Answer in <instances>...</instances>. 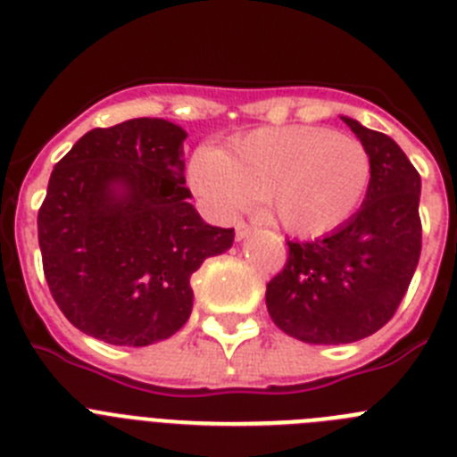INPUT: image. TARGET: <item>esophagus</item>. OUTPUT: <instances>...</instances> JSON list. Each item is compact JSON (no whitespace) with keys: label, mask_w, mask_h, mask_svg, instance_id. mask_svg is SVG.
<instances>
[{"label":"esophagus","mask_w":457,"mask_h":457,"mask_svg":"<svg viewBox=\"0 0 457 457\" xmlns=\"http://www.w3.org/2000/svg\"><path fill=\"white\" fill-rule=\"evenodd\" d=\"M252 231H253L252 226H249V224H245V221H240V224L236 226V240H237V242H240V240H245V237H249V236H252Z\"/></svg>","instance_id":"esophagus-1"}]
</instances>
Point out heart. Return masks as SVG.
<instances>
[{
    "label": "heart",
    "mask_w": 457,
    "mask_h": 457,
    "mask_svg": "<svg viewBox=\"0 0 457 457\" xmlns=\"http://www.w3.org/2000/svg\"><path fill=\"white\" fill-rule=\"evenodd\" d=\"M364 144L327 128H265L233 141L226 153L199 148L189 185L215 217L231 220L256 201L286 233L316 237L357 212L370 185Z\"/></svg>",
    "instance_id": "heart-1"
}]
</instances>
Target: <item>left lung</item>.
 <instances>
[{
    "label": "left lung",
    "instance_id": "1",
    "mask_svg": "<svg viewBox=\"0 0 457 457\" xmlns=\"http://www.w3.org/2000/svg\"><path fill=\"white\" fill-rule=\"evenodd\" d=\"M343 120L370 155L364 204L329 236L288 242V261L265 290L274 325L313 345L354 343L385 327L421 256V176L391 137Z\"/></svg>",
    "mask_w": 457,
    "mask_h": 457
}]
</instances>
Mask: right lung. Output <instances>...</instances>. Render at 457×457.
Wrapping results in <instances>:
<instances>
[{"label": "right lung", "mask_w": 457, "mask_h": 457, "mask_svg": "<svg viewBox=\"0 0 457 457\" xmlns=\"http://www.w3.org/2000/svg\"><path fill=\"white\" fill-rule=\"evenodd\" d=\"M164 119L96 128L56 162L38 210L43 272L79 332L144 348L192 313L189 277L233 245L187 199L183 141Z\"/></svg>", "instance_id": "obj_1"}]
</instances>
